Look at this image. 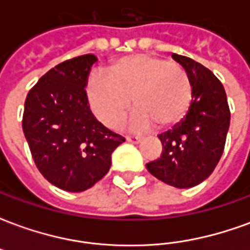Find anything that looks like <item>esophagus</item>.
Returning <instances> with one entry per match:
<instances>
[{
  "label": "esophagus",
  "mask_w": 250,
  "mask_h": 250,
  "mask_svg": "<svg viewBox=\"0 0 250 250\" xmlns=\"http://www.w3.org/2000/svg\"><path fill=\"white\" fill-rule=\"evenodd\" d=\"M127 142H132V143H139L142 141L141 136H134V135H127L125 136Z\"/></svg>",
  "instance_id": "obj_1"
}]
</instances>
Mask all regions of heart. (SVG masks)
I'll list each match as a JSON object with an SVG mask.
<instances>
[{"label":"heart","mask_w":250,"mask_h":250,"mask_svg":"<svg viewBox=\"0 0 250 250\" xmlns=\"http://www.w3.org/2000/svg\"><path fill=\"white\" fill-rule=\"evenodd\" d=\"M87 98L93 115L103 125L116 127L132 104L131 128H168L188 114L193 85L182 66L166 59L136 53L119 59L107 75H93L87 83Z\"/></svg>","instance_id":"1"}]
</instances>
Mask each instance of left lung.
I'll list each match as a JSON object with an SVG mask.
<instances>
[{"mask_svg": "<svg viewBox=\"0 0 250 250\" xmlns=\"http://www.w3.org/2000/svg\"><path fill=\"white\" fill-rule=\"evenodd\" d=\"M173 59L188 72L193 99L185 119L158 135L162 154L146 167L165 184L188 188L205 181L220 162L230 111L224 85L213 72L190 57L173 53Z\"/></svg>", "mask_w": 250, "mask_h": 250, "instance_id": "obj_1", "label": "left lung"}]
</instances>
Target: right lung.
<instances>
[{
    "mask_svg": "<svg viewBox=\"0 0 250 250\" xmlns=\"http://www.w3.org/2000/svg\"><path fill=\"white\" fill-rule=\"evenodd\" d=\"M93 55L57 64L25 100L22 130L36 166L59 188L79 193L108 173L111 155L125 141L104 127L89 108L88 75Z\"/></svg>",
    "mask_w": 250,
    "mask_h": 250,
    "instance_id": "right-lung-1",
    "label": "right lung"
}]
</instances>
